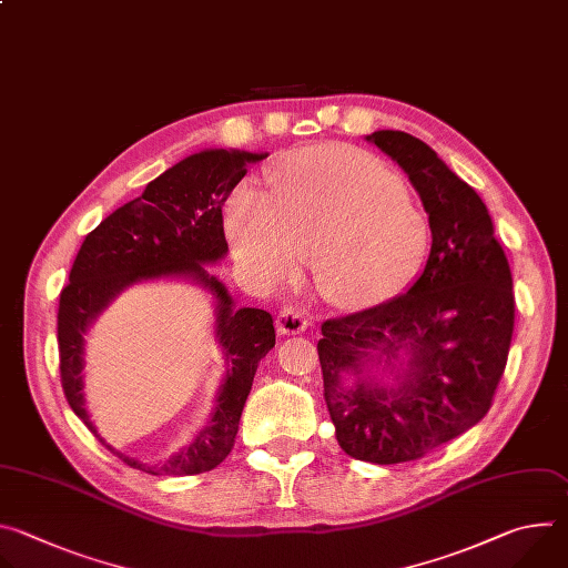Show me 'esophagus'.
<instances>
[{
  "instance_id": "34e87169",
  "label": "esophagus",
  "mask_w": 568,
  "mask_h": 568,
  "mask_svg": "<svg viewBox=\"0 0 568 568\" xmlns=\"http://www.w3.org/2000/svg\"><path fill=\"white\" fill-rule=\"evenodd\" d=\"M307 328V316L294 307V305H285L281 307L278 316H276V331L281 335H301Z\"/></svg>"
}]
</instances>
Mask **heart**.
<instances>
[{
	"label": "heart",
	"mask_w": 568,
	"mask_h": 568,
	"mask_svg": "<svg viewBox=\"0 0 568 568\" xmlns=\"http://www.w3.org/2000/svg\"><path fill=\"white\" fill-rule=\"evenodd\" d=\"M235 258L267 283L312 258L318 292L364 307L397 294L427 250V220L399 175L346 145H310L272 166L270 197L233 193L224 217Z\"/></svg>",
	"instance_id": "obj_1"
}]
</instances>
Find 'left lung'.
<instances>
[{
	"instance_id": "1",
	"label": "left lung",
	"mask_w": 568,
	"mask_h": 568,
	"mask_svg": "<svg viewBox=\"0 0 568 568\" xmlns=\"http://www.w3.org/2000/svg\"><path fill=\"white\" fill-rule=\"evenodd\" d=\"M366 141L409 175L429 215L432 252L404 294L323 321L316 351L342 449L395 465L423 458L490 412L513 342L515 294L476 191L407 132L377 130ZM379 367L395 385L376 377Z\"/></svg>"
}]
</instances>
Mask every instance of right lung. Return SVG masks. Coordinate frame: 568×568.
<instances>
[{
	"label": "right lung",
	"instance_id": "1",
	"mask_svg": "<svg viewBox=\"0 0 568 568\" xmlns=\"http://www.w3.org/2000/svg\"><path fill=\"white\" fill-rule=\"evenodd\" d=\"M265 156L267 152L209 148L182 159L88 233L69 272V285L60 292L58 351L69 407L112 454L145 474L191 476L217 467L235 443L258 362L276 344L272 314L258 307L235 310L222 281L206 272V265L220 263L229 252L222 204L247 166ZM159 277L193 280L214 296V332L227 373L210 425L171 459L148 466L121 455L98 434L84 407L82 368L84 335L95 316L123 288Z\"/></svg>",
	"mask_w": 568,
	"mask_h": 568
}]
</instances>
